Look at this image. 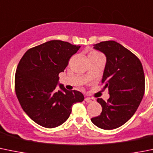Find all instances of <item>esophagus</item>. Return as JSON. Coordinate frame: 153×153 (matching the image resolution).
<instances>
[{"instance_id": "esophagus-1", "label": "esophagus", "mask_w": 153, "mask_h": 153, "mask_svg": "<svg viewBox=\"0 0 153 153\" xmlns=\"http://www.w3.org/2000/svg\"><path fill=\"white\" fill-rule=\"evenodd\" d=\"M85 100L87 102H95V99H94V98H91V97H85Z\"/></svg>"}]
</instances>
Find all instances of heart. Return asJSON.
<instances>
[{
    "label": "heart",
    "instance_id": "b5f03b06",
    "mask_svg": "<svg viewBox=\"0 0 153 153\" xmlns=\"http://www.w3.org/2000/svg\"><path fill=\"white\" fill-rule=\"evenodd\" d=\"M102 56V55H101L99 52H97V51H92V52H91L89 53L88 57L89 56Z\"/></svg>",
    "mask_w": 153,
    "mask_h": 153
}]
</instances>
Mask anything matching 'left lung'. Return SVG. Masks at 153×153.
Returning a JSON list of instances; mask_svg holds the SVG:
<instances>
[{
  "instance_id": "obj_1",
  "label": "left lung",
  "mask_w": 153,
  "mask_h": 153,
  "mask_svg": "<svg viewBox=\"0 0 153 153\" xmlns=\"http://www.w3.org/2000/svg\"><path fill=\"white\" fill-rule=\"evenodd\" d=\"M94 48L106 56L102 84V89H109L110 97L107 101L97 100L102 112L91 122L102 129H115L134 115L142 100L145 91L143 68L138 57L116 41H102L94 44Z\"/></svg>"
}]
</instances>
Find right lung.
Masks as SVG:
<instances>
[{
  "instance_id": "obj_1",
  "label": "right lung",
  "mask_w": 153,
  "mask_h": 153,
  "mask_svg": "<svg viewBox=\"0 0 153 153\" xmlns=\"http://www.w3.org/2000/svg\"><path fill=\"white\" fill-rule=\"evenodd\" d=\"M80 46L53 40L30 48L20 59L15 74V91L24 112L41 126L53 128L69 117L72 106L84 95L59 85V74Z\"/></svg>"
}]
</instances>
